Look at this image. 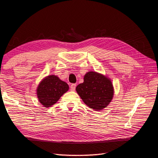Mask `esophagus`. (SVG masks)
Listing matches in <instances>:
<instances>
[{
  "mask_svg": "<svg viewBox=\"0 0 158 158\" xmlns=\"http://www.w3.org/2000/svg\"><path fill=\"white\" fill-rule=\"evenodd\" d=\"M76 84H72L70 85V90L71 91H74L75 89H76Z\"/></svg>",
  "mask_w": 158,
  "mask_h": 158,
  "instance_id": "34e87169",
  "label": "esophagus"
}]
</instances>
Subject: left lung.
<instances>
[{"instance_id": "obj_1", "label": "left lung", "mask_w": 158, "mask_h": 158, "mask_svg": "<svg viewBox=\"0 0 158 158\" xmlns=\"http://www.w3.org/2000/svg\"><path fill=\"white\" fill-rule=\"evenodd\" d=\"M76 91L84 103L94 111H101L107 107L114 93L111 78L92 70L84 75V82L76 86Z\"/></svg>"}]
</instances>
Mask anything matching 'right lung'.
<instances>
[{"label": "right lung", "mask_w": 158, "mask_h": 158, "mask_svg": "<svg viewBox=\"0 0 158 158\" xmlns=\"http://www.w3.org/2000/svg\"><path fill=\"white\" fill-rule=\"evenodd\" d=\"M69 89L67 83L58 76L51 74L43 78L38 84L36 94L38 101L45 107H50L59 101Z\"/></svg>", "instance_id": "obj_1"}]
</instances>
